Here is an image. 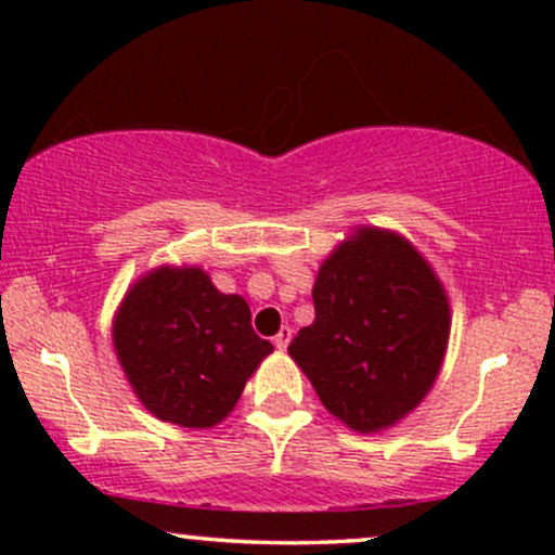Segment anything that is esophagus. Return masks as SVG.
I'll return each mask as SVG.
<instances>
[{
    "label": "esophagus",
    "instance_id": "obj_1",
    "mask_svg": "<svg viewBox=\"0 0 555 555\" xmlns=\"http://www.w3.org/2000/svg\"><path fill=\"white\" fill-rule=\"evenodd\" d=\"M292 341V328L289 326H282L279 328V334L273 336V344H276V349H286V344Z\"/></svg>",
    "mask_w": 555,
    "mask_h": 555
}]
</instances>
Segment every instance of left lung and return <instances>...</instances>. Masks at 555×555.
<instances>
[{"instance_id":"obj_1","label":"left lung","mask_w":555,"mask_h":555,"mask_svg":"<svg viewBox=\"0 0 555 555\" xmlns=\"http://www.w3.org/2000/svg\"><path fill=\"white\" fill-rule=\"evenodd\" d=\"M315 321L289 354L323 406L375 433L412 412L441 371L449 302L436 273L404 237L360 229L318 271Z\"/></svg>"}]
</instances>
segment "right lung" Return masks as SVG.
I'll return each instance as SVG.
<instances>
[{
    "label": "right lung",
    "mask_w": 555,
    "mask_h": 555,
    "mask_svg": "<svg viewBox=\"0 0 555 555\" xmlns=\"http://www.w3.org/2000/svg\"><path fill=\"white\" fill-rule=\"evenodd\" d=\"M114 349L149 412L211 428L273 347L253 331L240 295H221L201 269H158L127 292Z\"/></svg>",
    "instance_id": "add662e5"
}]
</instances>
